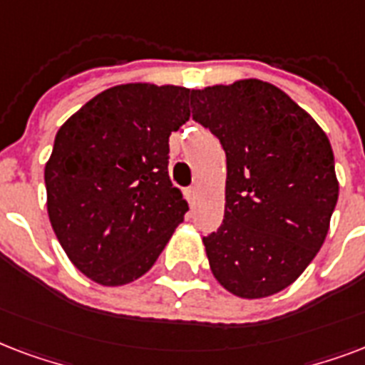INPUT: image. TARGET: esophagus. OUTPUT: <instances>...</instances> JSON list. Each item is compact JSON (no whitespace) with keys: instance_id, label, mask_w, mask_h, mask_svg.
Wrapping results in <instances>:
<instances>
[{"instance_id":"esophagus-1","label":"esophagus","mask_w":365,"mask_h":365,"mask_svg":"<svg viewBox=\"0 0 365 365\" xmlns=\"http://www.w3.org/2000/svg\"><path fill=\"white\" fill-rule=\"evenodd\" d=\"M185 196H186V200H188V203H190V205H194L197 200V186H190V188H186Z\"/></svg>"}]
</instances>
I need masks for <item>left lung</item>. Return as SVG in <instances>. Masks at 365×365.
<instances>
[{
  "instance_id": "1",
  "label": "left lung",
  "mask_w": 365,
  "mask_h": 365,
  "mask_svg": "<svg viewBox=\"0 0 365 365\" xmlns=\"http://www.w3.org/2000/svg\"><path fill=\"white\" fill-rule=\"evenodd\" d=\"M190 108L227 154L225 219L203 238L211 272L242 299L274 295L304 272L329 230L339 197L329 138L261 80L192 89Z\"/></svg>"
}]
</instances>
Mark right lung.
I'll return each mask as SVG.
<instances>
[{"label": "right lung", "instance_id": "obj_1", "mask_svg": "<svg viewBox=\"0 0 365 365\" xmlns=\"http://www.w3.org/2000/svg\"><path fill=\"white\" fill-rule=\"evenodd\" d=\"M190 89L125 83L70 115L45 163L51 227L74 267L123 285L156 262L188 203L169 179V135L190 118Z\"/></svg>", "mask_w": 365, "mask_h": 365}]
</instances>
